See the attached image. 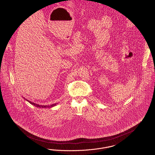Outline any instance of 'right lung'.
<instances>
[{
  "instance_id": "1",
  "label": "right lung",
  "mask_w": 155,
  "mask_h": 155,
  "mask_svg": "<svg viewBox=\"0 0 155 155\" xmlns=\"http://www.w3.org/2000/svg\"><path fill=\"white\" fill-rule=\"evenodd\" d=\"M24 99H25L24 98ZM25 100L27 101H28L29 103H31V104L36 106L37 107H40V108H51V107L55 106L58 104V103H54V104H51V105H40V104H37V103L32 102H31V101H28V100H27V99H25Z\"/></svg>"
}]
</instances>
